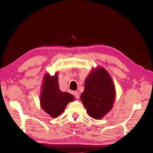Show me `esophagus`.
<instances>
[{
  "label": "esophagus",
  "instance_id": "34e87169",
  "mask_svg": "<svg viewBox=\"0 0 153 153\" xmlns=\"http://www.w3.org/2000/svg\"><path fill=\"white\" fill-rule=\"evenodd\" d=\"M74 95H75V97L76 99H79V93L78 91H75L74 92Z\"/></svg>",
  "mask_w": 153,
  "mask_h": 153
}]
</instances>
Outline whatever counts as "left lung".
Segmentation results:
<instances>
[{
  "instance_id": "1",
  "label": "left lung",
  "mask_w": 153,
  "mask_h": 153,
  "mask_svg": "<svg viewBox=\"0 0 153 153\" xmlns=\"http://www.w3.org/2000/svg\"><path fill=\"white\" fill-rule=\"evenodd\" d=\"M81 100L90 117L100 120L111 110L116 90L111 75L103 67L91 70L85 79Z\"/></svg>"
}]
</instances>
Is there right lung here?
Listing matches in <instances>:
<instances>
[{"mask_svg":"<svg viewBox=\"0 0 153 153\" xmlns=\"http://www.w3.org/2000/svg\"><path fill=\"white\" fill-rule=\"evenodd\" d=\"M75 100L74 97L59 88L58 73L53 76L47 74L43 78L40 98L41 108L53 118H57L65 110L69 102Z\"/></svg>","mask_w":153,"mask_h":153,"instance_id":"add662e5","label":"right lung"}]
</instances>
